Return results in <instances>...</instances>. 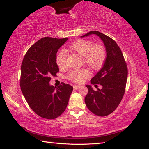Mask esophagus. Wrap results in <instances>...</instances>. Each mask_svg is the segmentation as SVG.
I'll use <instances>...</instances> for the list:
<instances>
[{
    "label": "esophagus",
    "mask_w": 149,
    "mask_h": 149,
    "mask_svg": "<svg viewBox=\"0 0 149 149\" xmlns=\"http://www.w3.org/2000/svg\"><path fill=\"white\" fill-rule=\"evenodd\" d=\"M79 88H80L79 85H74V89H79Z\"/></svg>",
    "instance_id": "1"
}]
</instances>
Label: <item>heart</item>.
<instances>
[{
  "mask_svg": "<svg viewBox=\"0 0 149 149\" xmlns=\"http://www.w3.org/2000/svg\"><path fill=\"white\" fill-rule=\"evenodd\" d=\"M72 51L82 56L83 62L93 70H98L104 64L107 56L104 47L100 44H93L91 41L79 39L69 47ZM68 53L64 49L58 51L56 56V62L60 68L66 65ZM90 76V72L86 69L72 70L68 75V78L75 83H81L85 78Z\"/></svg>",
  "mask_w": 149,
  "mask_h": 149,
  "instance_id": "obj_1",
  "label": "heart"
}]
</instances>
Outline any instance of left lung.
Returning a JSON list of instances; mask_svg holds the SVG:
<instances>
[{"instance_id": "obj_1", "label": "left lung", "mask_w": 149, "mask_h": 149, "mask_svg": "<svg viewBox=\"0 0 149 149\" xmlns=\"http://www.w3.org/2000/svg\"><path fill=\"white\" fill-rule=\"evenodd\" d=\"M95 34L102 40L107 50V58L100 71L91 79L95 86L102 88L93 90L87 85L88 93L85 98L87 107L99 116H107L116 109L125 93L127 78V66L122 52L110 37L98 31H91L81 37Z\"/></svg>"}]
</instances>
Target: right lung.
Here are the masks:
<instances>
[{
	"label": "right lung",
	"mask_w": 149,
	"mask_h": 149,
	"mask_svg": "<svg viewBox=\"0 0 149 149\" xmlns=\"http://www.w3.org/2000/svg\"><path fill=\"white\" fill-rule=\"evenodd\" d=\"M68 38L46 37L35 42L27 50L21 66L19 84L29 107L43 118L52 120L64 112L73 87L62 83L58 87L49 85L59 68L56 56Z\"/></svg>",
	"instance_id": "add662e5"
}]
</instances>
